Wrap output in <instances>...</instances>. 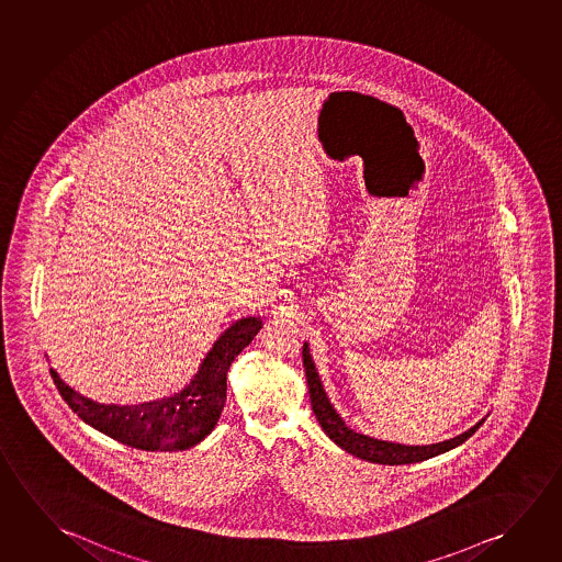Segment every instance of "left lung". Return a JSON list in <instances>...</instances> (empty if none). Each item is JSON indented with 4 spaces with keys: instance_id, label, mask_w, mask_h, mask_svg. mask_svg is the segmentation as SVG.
<instances>
[{
    "instance_id": "obj_1",
    "label": "left lung",
    "mask_w": 562,
    "mask_h": 562,
    "mask_svg": "<svg viewBox=\"0 0 562 562\" xmlns=\"http://www.w3.org/2000/svg\"><path fill=\"white\" fill-rule=\"evenodd\" d=\"M303 368H305V378H307V387H310L313 413H315V418L321 424L323 432L327 434L328 438L335 441L338 448L352 453L355 458L370 461V463H380V465H411V463L436 458V456L446 453L449 449L461 446L486 420V416H484L465 432L458 434V436H453L449 440L428 443V446H405V443H395V441L378 440V438H372V436L355 432L352 428L346 426L342 416L338 415L337 408L333 406L330 398L327 397V391L323 389V381H321L319 372H317L312 355H310V345L307 342H303Z\"/></svg>"
}]
</instances>
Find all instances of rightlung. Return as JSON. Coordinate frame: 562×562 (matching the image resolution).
I'll return each instance as SVG.
<instances>
[{
	"label": "right lung",
	"mask_w": 562,
	"mask_h": 562,
	"mask_svg": "<svg viewBox=\"0 0 562 562\" xmlns=\"http://www.w3.org/2000/svg\"><path fill=\"white\" fill-rule=\"evenodd\" d=\"M262 328L260 317H241L217 337L192 380L167 397L138 405H106L83 397L50 368L56 387L69 408L99 432L144 451L194 448L216 428L225 405L227 372L245 346Z\"/></svg>",
	"instance_id": "1"
}]
</instances>
